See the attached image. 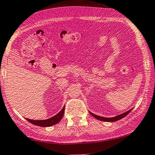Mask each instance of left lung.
Segmentation results:
<instances>
[{
    "label": "left lung",
    "mask_w": 155,
    "mask_h": 155,
    "mask_svg": "<svg viewBox=\"0 0 155 155\" xmlns=\"http://www.w3.org/2000/svg\"><path fill=\"white\" fill-rule=\"evenodd\" d=\"M132 110V109H130L129 111H126V112L123 113L122 114H120V115H118L116 116H114V117H112V118H105V117H102V116H97L96 115V114H93L91 112L89 113L91 114V115L94 116V117H95L96 118H97V120H102V121H105V122H114V121H117L118 120H120V119L123 118L124 117H125L128 114H129L131 111Z\"/></svg>",
    "instance_id": "8db88e82"
}]
</instances>
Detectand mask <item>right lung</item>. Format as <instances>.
I'll use <instances>...</instances> for the list:
<instances>
[{
    "label": "right lung",
    "instance_id": "right-lung-1",
    "mask_svg": "<svg viewBox=\"0 0 155 155\" xmlns=\"http://www.w3.org/2000/svg\"><path fill=\"white\" fill-rule=\"evenodd\" d=\"M64 107H64L62 109H61V110L59 111L58 114H56L55 116H54L53 117L46 119V120H31V119H28V118H26V120H28L30 123H32V124L35 125L40 126V127H50V126L57 124V123H58L59 121L61 120V119L63 117V115L64 113Z\"/></svg>",
    "mask_w": 155,
    "mask_h": 155
}]
</instances>
